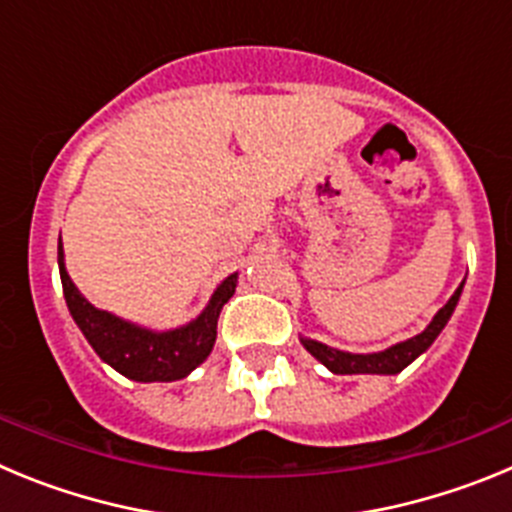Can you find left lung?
Listing matches in <instances>:
<instances>
[{"mask_svg":"<svg viewBox=\"0 0 512 512\" xmlns=\"http://www.w3.org/2000/svg\"><path fill=\"white\" fill-rule=\"evenodd\" d=\"M461 287H464V284H461ZM461 287L456 289L454 297L436 312V318L431 320V325H428L420 336L410 338V341L405 343H397V346L387 348L382 354H343V351L328 348L318 341H307V338H302V343H305L307 351H310L320 364L328 366L333 374H397L402 372L410 361L418 359L425 348L436 341L438 333L443 330V325L449 323L456 302H459Z\"/></svg>","mask_w":512,"mask_h":512,"instance_id":"8db88e82","label":"left lung"}]
</instances>
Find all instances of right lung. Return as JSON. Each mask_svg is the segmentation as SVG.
Returning a JSON list of instances; mask_svg holds the SVG:
<instances>
[{"label":"right lung","mask_w":512,"mask_h":512,"mask_svg":"<svg viewBox=\"0 0 512 512\" xmlns=\"http://www.w3.org/2000/svg\"><path fill=\"white\" fill-rule=\"evenodd\" d=\"M58 269H61L63 297L81 333L92 343L99 359L135 382H174L187 377L194 366H200L210 356L215 343L220 310L235 292L233 274L217 287L207 310L194 323L169 333H151L89 305L63 269L61 246H58Z\"/></svg>","instance_id":"right-lung-1"}]
</instances>
